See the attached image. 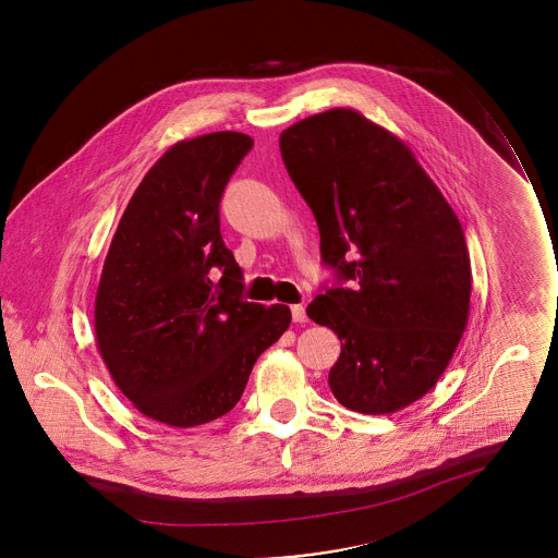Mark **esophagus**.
<instances>
[{
	"instance_id": "esophagus-1",
	"label": "esophagus",
	"mask_w": 558,
	"mask_h": 558,
	"mask_svg": "<svg viewBox=\"0 0 558 558\" xmlns=\"http://www.w3.org/2000/svg\"><path fill=\"white\" fill-rule=\"evenodd\" d=\"M291 314L292 322H296V324H303V322H307V314H305V307H303V305H292Z\"/></svg>"
}]
</instances>
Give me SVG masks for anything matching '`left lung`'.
<instances>
[{"instance_id": "8db88e82", "label": "left lung", "mask_w": 558, "mask_h": 558, "mask_svg": "<svg viewBox=\"0 0 558 558\" xmlns=\"http://www.w3.org/2000/svg\"><path fill=\"white\" fill-rule=\"evenodd\" d=\"M280 153L337 276L307 305L341 341L328 385L349 410L398 412L435 387L466 328L462 226L412 150L353 108L294 123Z\"/></svg>"}]
</instances>
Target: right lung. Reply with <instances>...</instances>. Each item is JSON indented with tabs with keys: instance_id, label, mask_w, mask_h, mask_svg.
Listing matches in <instances>:
<instances>
[{
	"instance_id": "right-lung-1",
	"label": "right lung",
	"mask_w": 558,
	"mask_h": 558,
	"mask_svg": "<svg viewBox=\"0 0 558 558\" xmlns=\"http://www.w3.org/2000/svg\"><path fill=\"white\" fill-rule=\"evenodd\" d=\"M251 148L239 132L173 144L133 192L108 248L96 343L121 393L162 425L228 414L291 324L287 305L242 299V269L219 232L221 194Z\"/></svg>"
}]
</instances>
